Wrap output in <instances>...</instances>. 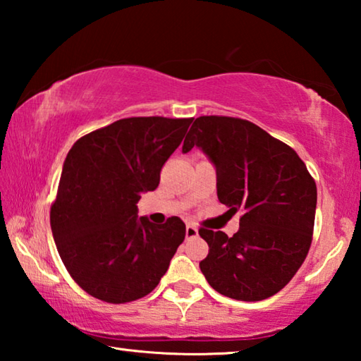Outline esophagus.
I'll return each mask as SVG.
<instances>
[{"label":"esophagus","mask_w":361,"mask_h":361,"mask_svg":"<svg viewBox=\"0 0 361 361\" xmlns=\"http://www.w3.org/2000/svg\"><path fill=\"white\" fill-rule=\"evenodd\" d=\"M197 234H199V229L195 228L194 224L186 226V239H192V237H195Z\"/></svg>","instance_id":"obj_1"}]
</instances>
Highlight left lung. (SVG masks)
<instances>
[{
  "label": "left lung",
  "mask_w": 361,
  "mask_h": 361,
  "mask_svg": "<svg viewBox=\"0 0 361 361\" xmlns=\"http://www.w3.org/2000/svg\"><path fill=\"white\" fill-rule=\"evenodd\" d=\"M202 149L216 167L219 202L242 210L232 237L200 228L209 255L200 271L213 290L237 301H262L290 282L312 243L317 186L296 151L253 122L200 116L183 152Z\"/></svg>",
  "instance_id": "1"
}]
</instances>
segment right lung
<instances>
[{
  "label": "right lung",
  "mask_w": 361,
  "mask_h": 361,
  "mask_svg": "<svg viewBox=\"0 0 361 361\" xmlns=\"http://www.w3.org/2000/svg\"><path fill=\"white\" fill-rule=\"evenodd\" d=\"M192 118L119 119L78 140L65 159L51 228L73 280L100 301L124 304L156 288L186 235L178 216L138 219L137 202L154 191L161 170Z\"/></svg>",
  "instance_id": "1"
}]
</instances>
